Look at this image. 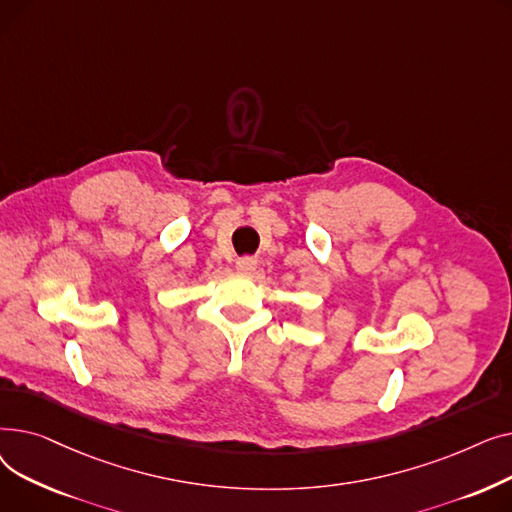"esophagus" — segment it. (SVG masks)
Segmentation results:
<instances>
[{
	"instance_id": "1",
	"label": "esophagus",
	"mask_w": 512,
	"mask_h": 512,
	"mask_svg": "<svg viewBox=\"0 0 512 512\" xmlns=\"http://www.w3.org/2000/svg\"><path fill=\"white\" fill-rule=\"evenodd\" d=\"M257 267V259L255 257H238L236 259V270L242 272V274H251Z\"/></svg>"
}]
</instances>
